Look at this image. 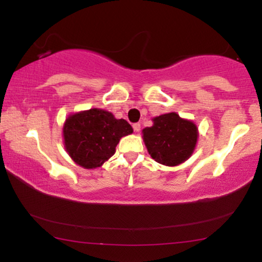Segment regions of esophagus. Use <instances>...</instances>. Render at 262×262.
I'll use <instances>...</instances> for the list:
<instances>
[{"label":"esophagus","instance_id":"esophagus-1","mask_svg":"<svg viewBox=\"0 0 262 262\" xmlns=\"http://www.w3.org/2000/svg\"><path fill=\"white\" fill-rule=\"evenodd\" d=\"M133 129H134V132H140V123H134L133 124Z\"/></svg>","mask_w":262,"mask_h":262}]
</instances>
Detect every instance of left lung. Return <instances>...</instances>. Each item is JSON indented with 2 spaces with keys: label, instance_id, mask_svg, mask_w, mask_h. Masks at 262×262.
Wrapping results in <instances>:
<instances>
[{
  "label": "left lung",
  "instance_id": "obj_1",
  "mask_svg": "<svg viewBox=\"0 0 262 262\" xmlns=\"http://www.w3.org/2000/svg\"><path fill=\"white\" fill-rule=\"evenodd\" d=\"M141 133L150 156L166 166H177L191 158L198 139L197 125L176 112L152 118L151 127Z\"/></svg>",
  "mask_w": 262,
  "mask_h": 262
}]
</instances>
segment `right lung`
Segmentation results:
<instances>
[{
    "instance_id": "right-lung-1",
    "label": "right lung",
    "mask_w": 262,
    "mask_h": 262,
    "mask_svg": "<svg viewBox=\"0 0 262 262\" xmlns=\"http://www.w3.org/2000/svg\"><path fill=\"white\" fill-rule=\"evenodd\" d=\"M133 128L125 119H117L101 108L73 113L62 127L64 146L75 164L97 169L116 152V146Z\"/></svg>"
}]
</instances>
